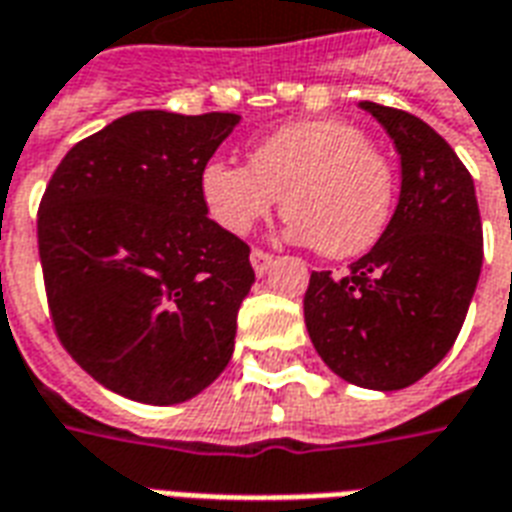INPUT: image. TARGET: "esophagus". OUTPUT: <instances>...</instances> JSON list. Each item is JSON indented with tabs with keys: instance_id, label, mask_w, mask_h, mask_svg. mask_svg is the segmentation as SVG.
Segmentation results:
<instances>
[{
	"instance_id": "esophagus-1",
	"label": "esophagus",
	"mask_w": 512,
	"mask_h": 512,
	"mask_svg": "<svg viewBox=\"0 0 512 512\" xmlns=\"http://www.w3.org/2000/svg\"><path fill=\"white\" fill-rule=\"evenodd\" d=\"M249 260H252V268H255L257 276H266L268 268L274 266V257L268 255V252H263V249H252Z\"/></svg>"
}]
</instances>
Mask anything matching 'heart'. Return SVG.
<instances>
[{
	"label": "heart",
	"mask_w": 512,
	"mask_h": 512,
	"mask_svg": "<svg viewBox=\"0 0 512 512\" xmlns=\"http://www.w3.org/2000/svg\"><path fill=\"white\" fill-rule=\"evenodd\" d=\"M200 198L227 233L246 236L279 206L285 238L328 257H355L377 244L393 206V173L358 127L298 121L249 151V165L211 160Z\"/></svg>",
	"instance_id": "obj_1"
}]
</instances>
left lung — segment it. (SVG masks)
I'll use <instances>...</instances> for the list:
<instances>
[{
	"label": "left lung",
	"instance_id": "8db88e82",
	"mask_svg": "<svg viewBox=\"0 0 512 512\" xmlns=\"http://www.w3.org/2000/svg\"><path fill=\"white\" fill-rule=\"evenodd\" d=\"M358 105L399 151V203L347 274L314 271L304 317L336 377L385 393L418 382L456 342L483 266V225L475 181L448 140L407 111Z\"/></svg>",
	"mask_w": 512,
	"mask_h": 512
}]
</instances>
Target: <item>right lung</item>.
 <instances>
[{
    "instance_id": "1",
    "label": "right lung",
    "mask_w": 512,
    "mask_h": 512,
    "mask_svg": "<svg viewBox=\"0 0 512 512\" xmlns=\"http://www.w3.org/2000/svg\"><path fill=\"white\" fill-rule=\"evenodd\" d=\"M238 121L127 113L75 143L45 189L37 244L56 333L124 399H195L233 355L255 271L249 246L208 219L200 170Z\"/></svg>"
}]
</instances>
